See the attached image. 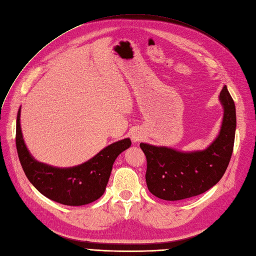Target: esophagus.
<instances>
[{
    "label": "esophagus",
    "instance_id": "obj_1",
    "mask_svg": "<svg viewBox=\"0 0 256 256\" xmlns=\"http://www.w3.org/2000/svg\"><path fill=\"white\" fill-rule=\"evenodd\" d=\"M142 138H143V134H142V131L141 130H134V132H131V138H132V141L134 142H138V141H141L142 140Z\"/></svg>",
    "mask_w": 256,
    "mask_h": 256
}]
</instances>
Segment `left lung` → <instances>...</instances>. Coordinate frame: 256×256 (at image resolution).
Wrapping results in <instances>:
<instances>
[{"label":"left lung","mask_w":256,"mask_h":256,"mask_svg":"<svg viewBox=\"0 0 256 256\" xmlns=\"http://www.w3.org/2000/svg\"><path fill=\"white\" fill-rule=\"evenodd\" d=\"M219 102L223 108L221 127L205 150L184 152L168 146L140 144L147 160V188L154 196L166 200L196 196L214 187L226 173L236 131V108L226 85L220 92Z\"/></svg>","instance_id":"8db88e82"}]
</instances>
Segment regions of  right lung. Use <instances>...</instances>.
Here are the masks:
<instances>
[{
	"label": "right lung",
	"instance_id": "add662e5",
	"mask_svg": "<svg viewBox=\"0 0 256 256\" xmlns=\"http://www.w3.org/2000/svg\"><path fill=\"white\" fill-rule=\"evenodd\" d=\"M21 106L17 115L16 145L20 164L28 180L42 196L67 206L95 202L106 191L114 161L131 146L129 138L104 147L79 166L58 168L36 160L30 152L21 130Z\"/></svg>",
	"mask_w": 256,
	"mask_h": 256
}]
</instances>
